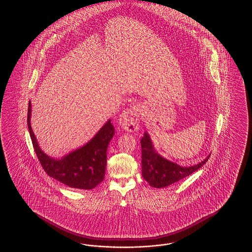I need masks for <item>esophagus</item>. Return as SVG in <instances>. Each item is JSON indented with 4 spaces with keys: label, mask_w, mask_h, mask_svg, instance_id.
<instances>
[{
    "label": "esophagus",
    "mask_w": 252,
    "mask_h": 252,
    "mask_svg": "<svg viewBox=\"0 0 252 252\" xmlns=\"http://www.w3.org/2000/svg\"><path fill=\"white\" fill-rule=\"evenodd\" d=\"M140 111L139 108L136 106H131L128 109L125 110L119 116L118 124L123 129L127 132H135L139 128V120H140Z\"/></svg>",
    "instance_id": "34e87169"
}]
</instances>
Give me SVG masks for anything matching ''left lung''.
I'll return each mask as SVG.
<instances>
[{
	"label": "left lung",
	"instance_id": "obj_1",
	"mask_svg": "<svg viewBox=\"0 0 252 252\" xmlns=\"http://www.w3.org/2000/svg\"><path fill=\"white\" fill-rule=\"evenodd\" d=\"M142 151V176L151 187L165 188L189 176L206 163L209 154L202 161L192 166H181L165 159L157 153L149 133L145 132L140 140Z\"/></svg>",
	"mask_w": 252,
	"mask_h": 252
}]
</instances>
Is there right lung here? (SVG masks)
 I'll use <instances>...</instances> for the list:
<instances>
[{"mask_svg":"<svg viewBox=\"0 0 252 252\" xmlns=\"http://www.w3.org/2000/svg\"><path fill=\"white\" fill-rule=\"evenodd\" d=\"M31 102H29L28 127L32 144L39 162L47 175L69 188L92 189L104 178L107 148L115 135V127L109 119L96 135L85 145L55 159L47 155L38 146L37 137L31 127Z\"/></svg>","mask_w":252,"mask_h":252,"instance_id":"1","label":"right lung"}]
</instances>
